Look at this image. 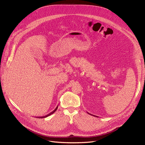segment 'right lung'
Listing matches in <instances>:
<instances>
[{
    "mask_svg": "<svg viewBox=\"0 0 145 145\" xmlns=\"http://www.w3.org/2000/svg\"><path fill=\"white\" fill-rule=\"evenodd\" d=\"M58 108V107H57L56 109H55V110H54V111L52 112V113H51L50 114H48V115H47V116H44V117H42V118H46V117H47V116H50V115H51V114H52V113H54L55 112H56V110H57V109Z\"/></svg>",
    "mask_w": 145,
    "mask_h": 145,
    "instance_id": "1",
    "label": "right lung"
}]
</instances>
